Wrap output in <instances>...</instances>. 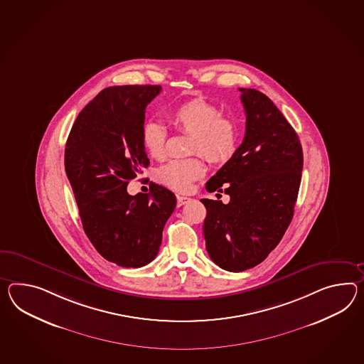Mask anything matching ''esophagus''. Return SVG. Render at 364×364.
<instances>
[{
	"mask_svg": "<svg viewBox=\"0 0 364 364\" xmlns=\"http://www.w3.org/2000/svg\"><path fill=\"white\" fill-rule=\"evenodd\" d=\"M176 198H178V206H183V205H186V203L191 201L189 197H184V196H178Z\"/></svg>",
	"mask_w": 364,
	"mask_h": 364,
	"instance_id": "obj_1",
	"label": "esophagus"
}]
</instances>
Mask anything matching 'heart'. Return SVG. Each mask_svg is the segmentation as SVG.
Returning <instances> with one entry per match:
<instances>
[{"instance_id":"heart-1","label":"heart","mask_w":364,"mask_h":364,"mask_svg":"<svg viewBox=\"0 0 364 364\" xmlns=\"http://www.w3.org/2000/svg\"><path fill=\"white\" fill-rule=\"evenodd\" d=\"M171 124L183 133L192 135L189 150L192 154H203L214 163L230 159L238 144V126L222 116L220 107L212 102L195 98L180 104L168 112ZM142 144L147 154L160 159L164 155L167 129L158 121L150 119L142 126ZM205 175V163L201 156L189 159L171 160L158 169V180L161 184L178 192H191L195 181Z\"/></svg>"}]
</instances>
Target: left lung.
<instances>
[{"instance_id":"8db88e82","label":"left lung","mask_w":364,"mask_h":364,"mask_svg":"<svg viewBox=\"0 0 364 364\" xmlns=\"http://www.w3.org/2000/svg\"><path fill=\"white\" fill-rule=\"evenodd\" d=\"M240 90L243 142L206 183L208 192H225L230 201L201 200L206 251L230 272L257 266L279 245L292 221L304 163L300 139L275 104L257 89Z\"/></svg>"}]
</instances>
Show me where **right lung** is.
I'll return each mask as SVG.
<instances>
[{
	"instance_id": "right-lung-1",
	"label": "right lung",
	"mask_w": 364,
	"mask_h": 364,
	"mask_svg": "<svg viewBox=\"0 0 364 364\" xmlns=\"http://www.w3.org/2000/svg\"><path fill=\"white\" fill-rule=\"evenodd\" d=\"M160 90V85L101 90L81 110L65 144V173L84 231L102 257L126 268L155 259L176 208V196L164 186L150 184L143 197L126 189L150 164L141 135L146 107Z\"/></svg>"
}]
</instances>
